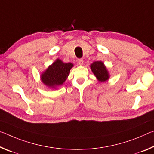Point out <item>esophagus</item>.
Instances as JSON below:
<instances>
[{
    "label": "esophagus",
    "instance_id": "esophagus-1",
    "mask_svg": "<svg viewBox=\"0 0 154 154\" xmlns=\"http://www.w3.org/2000/svg\"><path fill=\"white\" fill-rule=\"evenodd\" d=\"M78 63L79 64V65H82L83 63H84V61H83V60L82 59H80L78 60Z\"/></svg>",
    "mask_w": 154,
    "mask_h": 154
}]
</instances>
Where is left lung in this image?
<instances>
[{"instance_id":"left-lung-1","label":"left lung","mask_w":154,"mask_h":154,"mask_svg":"<svg viewBox=\"0 0 154 154\" xmlns=\"http://www.w3.org/2000/svg\"><path fill=\"white\" fill-rule=\"evenodd\" d=\"M90 67L99 82H104L110 79L109 72L104 63L101 60L94 62L92 64H91Z\"/></svg>"}]
</instances>
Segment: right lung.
Returning <instances> with one entry per match:
<instances>
[{"label":"right lung","mask_w":154,"mask_h":154,"mask_svg":"<svg viewBox=\"0 0 154 154\" xmlns=\"http://www.w3.org/2000/svg\"><path fill=\"white\" fill-rule=\"evenodd\" d=\"M73 67L74 64L72 63H66L57 59L40 75L41 81L49 89H57L63 85Z\"/></svg>","instance_id":"add662e5"}]
</instances>
